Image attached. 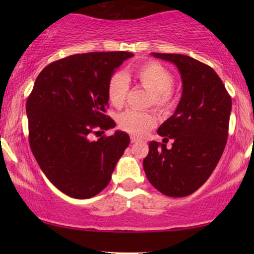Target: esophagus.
Segmentation results:
<instances>
[{
	"instance_id": "34e87169",
	"label": "esophagus",
	"mask_w": 254,
	"mask_h": 254,
	"mask_svg": "<svg viewBox=\"0 0 254 254\" xmlns=\"http://www.w3.org/2000/svg\"><path fill=\"white\" fill-rule=\"evenodd\" d=\"M138 141H140V138H138V137H135V136H131L130 137L131 143H136V142H138Z\"/></svg>"
}]
</instances>
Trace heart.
I'll return each instance as SVG.
<instances>
[{
    "label": "heart",
    "mask_w": 254,
    "mask_h": 254,
    "mask_svg": "<svg viewBox=\"0 0 254 254\" xmlns=\"http://www.w3.org/2000/svg\"><path fill=\"white\" fill-rule=\"evenodd\" d=\"M129 76V75H126ZM135 81L151 92L150 104L158 110L166 112L175 105V95L172 92L173 75L164 65L156 61L144 62L130 71ZM129 89L128 79L121 72H116L109 78L106 95L109 102L114 107H121L125 104ZM157 116L154 112H138L128 110L118 118L121 129L135 136H143L157 125Z\"/></svg>",
    "instance_id": "1"
}]
</instances>
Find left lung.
Here are the masks:
<instances>
[{
	"label": "left lung",
	"instance_id": "obj_1",
	"mask_svg": "<svg viewBox=\"0 0 254 254\" xmlns=\"http://www.w3.org/2000/svg\"><path fill=\"white\" fill-rule=\"evenodd\" d=\"M172 62L182 76L183 95L172 117L158 128L163 142L151 141L143 169L164 195L187 196L200 189L216 168L227 144L231 97L213 68L183 54L151 53Z\"/></svg>",
	"mask_w": 254,
	"mask_h": 254
}]
</instances>
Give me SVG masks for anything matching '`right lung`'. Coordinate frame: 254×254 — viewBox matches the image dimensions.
<instances>
[{
  "mask_svg": "<svg viewBox=\"0 0 254 254\" xmlns=\"http://www.w3.org/2000/svg\"><path fill=\"white\" fill-rule=\"evenodd\" d=\"M129 52L75 54L46 65L26 100L31 150L48 180L62 193L89 199L109 185L129 136L106 116L109 78Z\"/></svg>",
  "mask_w": 254,
  "mask_h": 254,
  "instance_id": "1",
  "label": "right lung"
}]
</instances>
